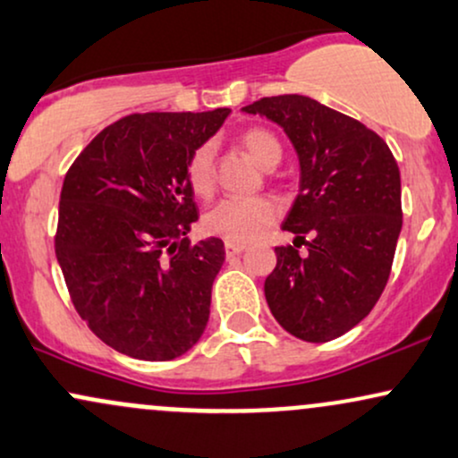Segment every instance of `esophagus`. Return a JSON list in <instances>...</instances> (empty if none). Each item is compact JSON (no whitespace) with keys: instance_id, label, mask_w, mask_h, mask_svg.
<instances>
[{"instance_id":"34e87169","label":"esophagus","mask_w":458,"mask_h":458,"mask_svg":"<svg viewBox=\"0 0 458 458\" xmlns=\"http://www.w3.org/2000/svg\"><path fill=\"white\" fill-rule=\"evenodd\" d=\"M244 249H246L244 244H235V242H227V244H225V255H227V257L242 255V252H244Z\"/></svg>"}]
</instances>
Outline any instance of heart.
I'll return each instance as SVG.
<instances>
[{"instance_id": "heart-1", "label": "heart", "mask_w": 458, "mask_h": 458, "mask_svg": "<svg viewBox=\"0 0 458 458\" xmlns=\"http://www.w3.org/2000/svg\"><path fill=\"white\" fill-rule=\"evenodd\" d=\"M240 141L263 169H274L281 163L283 145L276 134L266 128H249L240 134ZM186 180L195 195L206 197L212 192L214 145L209 141L192 149L186 165ZM278 214H281V208L270 197H229L218 201L203 216V227L209 235H218V238L235 242V244H246V242L259 238L263 231L278 218Z\"/></svg>"}]
</instances>
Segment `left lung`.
Here are the masks:
<instances>
[{
  "label": "left lung",
  "instance_id": "left-lung-1",
  "mask_svg": "<svg viewBox=\"0 0 458 458\" xmlns=\"http://www.w3.org/2000/svg\"><path fill=\"white\" fill-rule=\"evenodd\" d=\"M242 111L266 115L292 139L300 195L283 229L307 252L276 246L266 278L274 319L306 343H327L358 326L390 278L403 227L401 174L377 132L309 96L261 98Z\"/></svg>",
  "mask_w": 458,
  "mask_h": 458
}]
</instances>
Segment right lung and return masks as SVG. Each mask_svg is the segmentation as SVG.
<instances>
[{
  "label": "right lung",
  "instance_id": "right-lung-1",
  "mask_svg": "<svg viewBox=\"0 0 458 458\" xmlns=\"http://www.w3.org/2000/svg\"><path fill=\"white\" fill-rule=\"evenodd\" d=\"M227 115L132 113L96 134L64 177L59 267L81 319L115 352L166 362L206 330L225 244L184 238L199 218L186 165Z\"/></svg>",
  "mask_w": 458,
  "mask_h": 458
}]
</instances>
